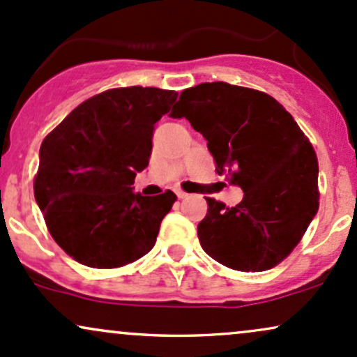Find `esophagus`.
I'll list each match as a JSON object with an SVG mask.
<instances>
[{
  "mask_svg": "<svg viewBox=\"0 0 357 357\" xmlns=\"http://www.w3.org/2000/svg\"><path fill=\"white\" fill-rule=\"evenodd\" d=\"M175 194H177L178 199H185V197H188V194H185V192H183V190H177V192H175Z\"/></svg>",
  "mask_w": 357,
  "mask_h": 357,
  "instance_id": "esophagus-1",
  "label": "esophagus"
}]
</instances>
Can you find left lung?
Returning a JSON list of instances; mask_svg holds the SVG:
<instances>
[{
	"label": "left lung",
	"mask_w": 357,
	"mask_h": 357,
	"mask_svg": "<svg viewBox=\"0 0 357 357\" xmlns=\"http://www.w3.org/2000/svg\"><path fill=\"white\" fill-rule=\"evenodd\" d=\"M172 119H187L207 140L217 174L244 190L236 207L207 199L197 225L213 261L242 272L282 262L319 208V165L311 142L278 100L225 82L180 93Z\"/></svg>",
	"instance_id": "obj_1"
}]
</instances>
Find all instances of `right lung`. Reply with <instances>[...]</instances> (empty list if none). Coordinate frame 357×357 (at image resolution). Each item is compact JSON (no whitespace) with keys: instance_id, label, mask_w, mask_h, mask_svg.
<instances>
[{"instance_id":"1","label":"right lung","mask_w":357,"mask_h":357,"mask_svg":"<svg viewBox=\"0 0 357 357\" xmlns=\"http://www.w3.org/2000/svg\"><path fill=\"white\" fill-rule=\"evenodd\" d=\"M177 100L172 90L113 88L78 105L41 144L35 199L70 257L115 269L152 250L174 192H133L149 165L155 123Z\"/></svg>"}]
</instances>
